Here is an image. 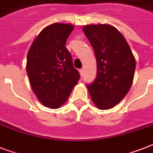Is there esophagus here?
Masks as SVG:
<instances>
[{"label":"esophagus","mask_w":153,"mask_h":153,"mask_svg":"<svg viewBox=\"0 0 153 153\" xmlns=\"http://www.w3.org/2000/svg\"><path fill=\"white\" fill-rule=\"evenodd\" d=\"M79 73H80V74H81V76H83V74H84V70H83V69H80Z\"/></svg>","instance_id":"1"}]
</instances>
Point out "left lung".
Segmentation results:
<instances>
[{
    "mask_svg": "<svg viewBox=\"0 0 153 153\" xmlns=\"http://www.w3.org/2000/svg\"><path fill=\"white\" fill-rule=\"evenodd\" d=\"M97 60V76L87 84L92 100L100 109H110L121 101L133 83L136 62L123 35L108 25L83 28Z\"/></svg>",
    "mask_w": 153,
    "mask_h": 153,
    "instance_id": "obj_1",
    "label": "left lung"
}]
</instances>
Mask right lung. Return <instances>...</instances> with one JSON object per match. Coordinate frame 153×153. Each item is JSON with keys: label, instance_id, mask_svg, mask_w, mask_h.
<instances>
[{"label": "right lung", "instance_id": "add662e5", "mask_svg": "<svg viewBox=\"0 0 153 153\" xmlns=\"http://www.w3.org/2000/svg\"><path fill=\"white\" fill-rule=\"evenodd\" d=\"M74 26L53 24L38 34L27 56V74L32 89L44 106L58 108L79 79L65 42Z\"/></svg>", "mask_w": 153, "mask_h": 153}]
</instances>
